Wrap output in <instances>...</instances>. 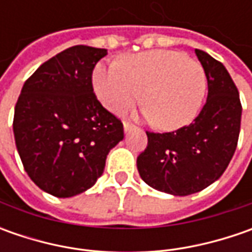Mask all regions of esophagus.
I'll return each mask as SVG.
<instances>
[{
    "mask_svg": "<svg viewBox=\"0 0 252 252\" xmlns=\"http://www.w3.org/2000/svg\"><path fill=\"white\" fill-rule=\"evenodd\" d=\"M123 129H125V133H129V131H131L134 129V125H131L129 122H125V123H123Z\"/></svg>",
    "mask_w": 252,
    "mask_h": 252,
    "instance_id": "esophagus-1",
    "label": "esophagus"
}]
</instances>
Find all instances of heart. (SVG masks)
I'll return each instance as SVG.
<instances>
[{"mask_svg": "<svg viewBox=\"0 0 252 252\" xmlns=\"http://www.w3.org/2000/svg\"><path fill=\"white\" fill-rule=\"evenodd\" d=\"M94 87L99 101L112 112L129 109L141 95L151 125L161 130H177L196 118L208 78L203 67L185 54L153 50L125 56L118 65H98Z\"/></svg>", "mask_w": 252, "mask_h": 252, "instance_id": "heart-1", "label": "heart"}]
</instances>
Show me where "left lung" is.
<instances>
[{
    "instance_id": "8db88e82",
    "label": "left lung",
    "mask_w": 252,
    "mask_h": 252,
    "mask_svg": "<svg viewBox=\"0 0 252 252\" xmlns=\"http://www.w3.org/2000/svg\"><path fill=\"white\" fill-rule=\"evenodd\" d=\"M208 78V99L195 121L175 131L147 133V147L137 157L141 179L151 188L187 196L208 188L226 171L236 151L241 102L223 64L196 49Z\"/></svg>"
}]
</instances>
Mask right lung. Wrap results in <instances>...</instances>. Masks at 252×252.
I'll use <instances>...</instances> for the list:
<instances>
[{
	"mask_svg": "<svg viewBox=\"0 0 252 252\" xmlns=\"http://www.w3.org/2000/svg\"><path fill=\"white\" fill-rule=\"evenodd\" d=\"M106 54L83 44L56 54L26 80L15 105V143L25 171L57 198L91 188L123 139V123L92 87V71Z\"/></svg>",
	"mask_w": 252,
	"mask_h": 252,
	"instance_id": "obj_1",
	"label": "right lung"
}]
</instances>
